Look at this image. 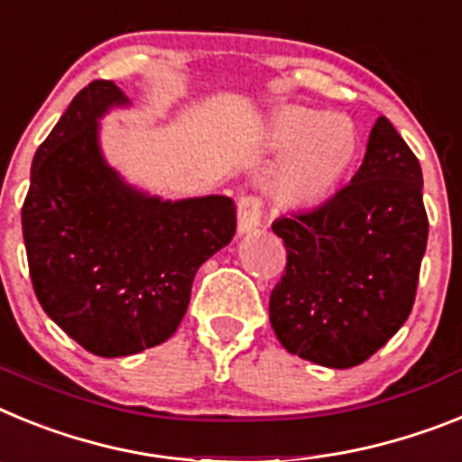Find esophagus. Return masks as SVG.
Masks as SVG:
<instances>
[{
  "label": "esophagus",
  "mask_w": 462,
  "mask_h": 462,
  "mask_svg": "<svg viewBox=\"0 0 462 462\" xmlns=\"http://www.w3.org/2000/svg\"><path fill=\"white\" fill-rule=\"evenodd\" d=\"M260 220H263V202L254 195H244L236 202V227H239V235H248L254 232L255 227H260Z\"/></svg>",
  "instance_id": "1"
}]
</instances>
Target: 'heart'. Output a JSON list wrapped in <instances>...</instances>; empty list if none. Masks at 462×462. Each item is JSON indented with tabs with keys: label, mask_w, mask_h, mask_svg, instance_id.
Instances as JSON below:
<instances>
[{
	"label": "heart",
	"mask_w": 462,
	"mask_h": 462,
	"mask_svg": "<svg viewBox=\"0 0 462 462\" xmlns=\"http://www.w3.org/2000/svg\"><path fill=\"white\" fill-rule=\"evenodd\" d=\"M263 146L272 155H286L272 183L276 202L314 208L346 183L358 160V132L346 116L291 104L267 120Z\"/></svg>",
	"instance_id": "obj_1"
}]
</instances>
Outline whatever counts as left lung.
Returning a JSON list of instances; mask_svg holds the SVG:
<instances>
[{
  "label": "left lung",
  "instance_id": "left-lung-1",
  "mask_svg": "<svg viewBox=\"0 0 462 462\" xmlns=\"http://www.w3.org/2000/svg\"><path fill=\"white\" fill-rule=\"evenodd\" d=\"M288 251L272 291L281 346L332 370L360 365L409 319L428 244L423 174L386 116L346 188L272 226Z\"/></svg>",
  "mask_w": 462,
  "mask_h": 462
}]
</instances>
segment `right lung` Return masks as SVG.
<instances>
[{
	"instance_id": "obj_1",
	"label": "right lung",
	"mask_w": 462,
	"mask_h": 462,
	"mask_svg": "<svg viewBox=\"0 0 462 462\" xmlns=\"http://www.w3.org/2000/svg\"><path fill=\"white\" fill-rule=\"evenodd\" d=\"M130 106L114 81H92L32 160L23 236L43 311L86 351L132 356L167 342L192 279L232 242L226 195L162 199L130 186L99 146V120Z\"/></svg>"
}]
</instances>
